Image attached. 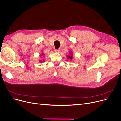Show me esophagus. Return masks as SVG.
<instances>
[{"instance_id": "1", "label": "esophagus", "mask_w": 121, "mask_h": 121, "mask_svg": "<svg viewBox=\"0 0 121 121\" xmlns=\"http://www.w3.org/2000/svg\"><path fill=\"white\" fill-rule=\"evenodd\" d=\"M60 51V50H59V49H55V52L56 53H59Z\"/></svg>"}]
</instances>
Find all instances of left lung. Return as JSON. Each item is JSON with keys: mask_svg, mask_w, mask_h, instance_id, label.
Returning <instances> with one entry per match:
<instances>
[{"mask_svg": "<svg viewBox=\"0 0 121 121\" xmlns=\"http://www.w3.org/2000/svg\"><path fill=\"white\" fill-rule=\"evenodd\" d=\"M70 55L68 56H67V58L68 59H70V60H72L73 59V56H72V54L73 53L71 52H70Z\"/></svg>", "mask_w": 121, "mask_h": 121, "instance_id": "1", "label": "left lung"}]
</instances>
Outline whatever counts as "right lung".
<instances>
[{"label":"right lung","mask_w":121,"mask_h":121,"mask_svg":"<svg viewBox=\"0 0 121 121\" xmlns=\"http://www.w3.org/2000/svg\"><path fill=\"white\" fill-rule=\"evenodd\" d=\"M42 54H43V53H42ZM42 54V55H43V54ZM42 55H40V56H41ZM43 61H44V60H43ZM39 62H41V63H42V60H40V61H39Z\"/></svg>","instance_id":"add662e5"}]
</instances>
